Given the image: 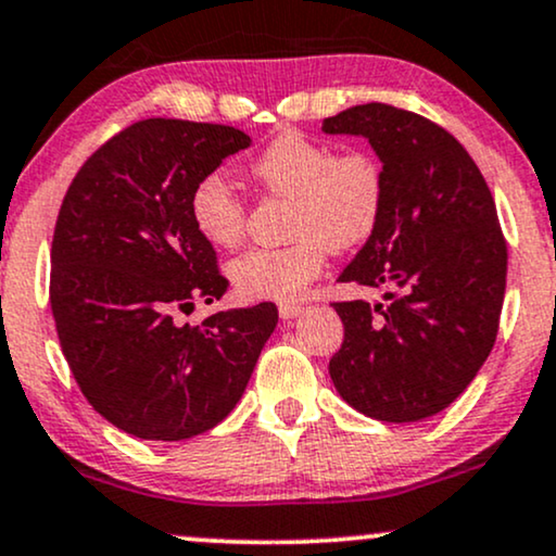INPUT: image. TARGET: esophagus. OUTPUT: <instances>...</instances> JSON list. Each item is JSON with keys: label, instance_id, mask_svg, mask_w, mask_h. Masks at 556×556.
<instances>
[{"label": "esophagus", "instance_id": "1", "mask_svg": "<svg viewBox=\"0 0 556 556\" xmlns=\"http://www.w3.org/2000/svg\"><path fill=\"white\" fill-rule=\"evenodd\" d=\"M306 312V306L304 304H280L278 306V314L283 319H296V317H301V314Z\"/></svg>", "mask_w": 556, "mask_h": 556}]
</instances>
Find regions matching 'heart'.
I'll list each match as a JSON object with an SVG mask.
<instances>
[{
    "label": "heart",
    "mask_w": 556,
    "mask_h": 556,
    "mask_svg": "<svg viewBox=\"0 0 556 556\" xmlns=\"http://www.w3.org/2000/svg\"><path fill=\"white\" fill-rule=\"evenodd\" d=\"M250 173L267 193L291 198L289 231L296 239L231 260L226 273L242 299H299L321 273L330 250H355L381 222L383 169L363 149L334 154L330 143L283 131L252 160ZM188 211L208 244L231 250L244 239V201L224 175H203L190 190Z\"/></svg>",
    "instance_id": "1"
}]
</instances>
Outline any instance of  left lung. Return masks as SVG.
<instances>
[{"label": "left lung", "instance_id": "left-lung-1", "mask_svg": "<svg viewBox=\"0 0 556 556\" xmlns=\"http://www.w3.org/2000/svg\"><path fill=\"white\" fill-rule=\"evenodd\" d=\"M321 131L368 139L387 182L379 226L340 273L383 301L332 304L345 327L332 383L374 420H425L475 381L495 345L508 276L495 201L467 149L422 115L368 102Z\"/></svg>", "mask_w": 556, "mask_h": 556}]
</instances>
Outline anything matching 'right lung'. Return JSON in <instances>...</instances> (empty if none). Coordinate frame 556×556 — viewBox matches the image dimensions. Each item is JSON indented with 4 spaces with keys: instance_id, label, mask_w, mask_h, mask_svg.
<instances>
[{
    "instance_id": "add662e5",
    "label": "right lung",
    "mask_w": 556,
    "mask_h": 556,
    "mask_svg": "<svg viewBox=\"0 0 556 556\" xmlns=\"http://www.w3.org/2000/svg\"><path fill=\"white\" fill-rule=\"evenodd\" d=\"M250 143L218 123L139 121L68 185L51 247V309L81 394L123 433L185 441L214 428L242 400L276 330L270 301L195 327L173 319L229 289L188 198Z\"/></svg>"
}]
</instances>
